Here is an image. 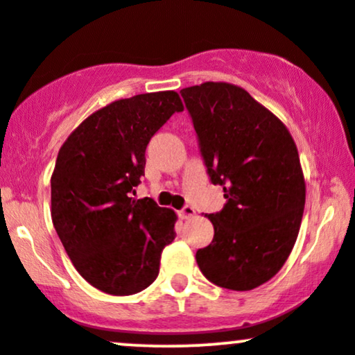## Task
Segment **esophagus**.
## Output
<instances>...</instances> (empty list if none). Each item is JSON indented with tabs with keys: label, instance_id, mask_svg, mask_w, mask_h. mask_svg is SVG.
Segmentation results:
<instances>
[{
	"label": "esophagus",
	"instance_id": "34e87169",
	"mask_svg": "<svg viewBox=\"0 0 355 355\" xmlns=\"http://www.w3.org/2000/svg\"><path fill=\"white\" fill-rule=\"evenodd\" d=\"M178 215H180V218L183 220H189L195 215V209L191 205H185L180 211H178Z\"/></svg>",
	"mask_w": 355,
	"mask_h": 355
}]
</instances>
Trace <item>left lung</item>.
<instances>
[{
	"mask_svg": "<svg viewBox=\"0 0 355 355\" xmlns=\"http://www.w3.org/2000/svg\"><path fill=\"white\" fill-rule=\"evenodd\" d=\"M180 93L210 182L227 198L209 215L214 240L195 259L211 284L252 291L282 268L299 235V152L282 121L243 88L207 81Z\"/></svg>",
	"mask_w": 355,
	"mask_h": 355,
	"instance_id": "obj_1",
	"label": "left lung"
}]
</instances>
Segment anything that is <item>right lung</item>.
Segmentation results:
<instances>
[{"mask_svg": "<svg viewBox=\"0 0 355 355\" xmlns=\"http://www.w3.org/2000/svg\"><path fill=\"white\" fill-rule=\"evenodd\" d=\"M175 92L118 100L98 110L60 148L51 177V220L78 274L110 295H132L158 277L175 239L173 210L135 198L145 150L173 113Z\"/></svg>", "mask_w": 355, "mask_h": 355, "instance_id": "add662e5", "label": "right lung"}]
</instances>
